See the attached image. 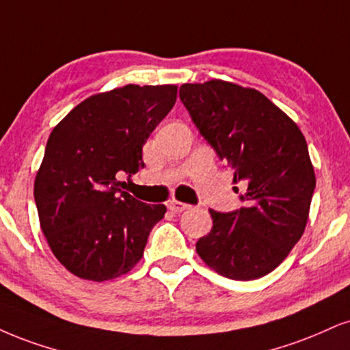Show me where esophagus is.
<instances>
[{"mask_svg": "<svg viewBox=\"0 0 350 350\" xmlns=\"http://www.w3.org/2000/svg\"><path fill=\"white\" fill-rule=\"evenodd\" d=\"M168 209H170L174 214H180V213H183V211L189 209V204H187V202H180V201L174 200V201L168 202Z\"/></svg>", "mask_w": 350, "mask_h": 350, "instance_id": "1", "label": "esophagus"}]
</instances>
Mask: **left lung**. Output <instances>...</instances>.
Masks as SVG:
<instances>
[{
  "label": "left lung",
  "instance_id": "obj_1",
  "mask_svg": "<svg viewBox=\"0 0 350 350\" xmlns=\"http://www.w3.org/2000/svg\"><path fill=\"white\" fill-rule=\"evenodd\" d=\"M180 100L243 187L240 209L209 211L213 228L196 241V252L228 279H260L286 260L307 226L317 185L307 141L254 89L219 79L183 84Z\"/></svg>",
  "mask_w": 350,
  "mask_h": 350
}]
</instances>
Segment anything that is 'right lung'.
Here are the masks:
<instances>
[{
    "label": "right lung",
    "mask_w": 350,
    "mask_h": 350,
    "mask_svg": "<svg viewBox=\"0 0 350 350\" xmlns=\"http://www.w3.org/2000/svg\"><path fill=\"white\" fill-rule=\"evenodd\" d=\"M176 85H135L85 98L51 131L33 185L43 235L77 278L110 280L142 258L163 204L120 188L135 175L142 146L176 100Z\"/></svg>",
    "instance_id": "add662e5"
}]
</instances>
